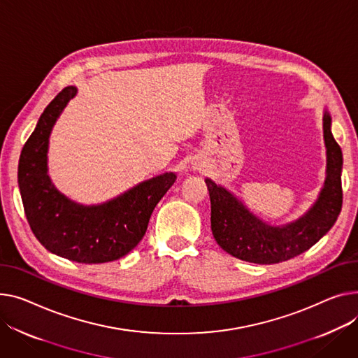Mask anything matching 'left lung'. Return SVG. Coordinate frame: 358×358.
Masks as SVG:
<instances>
[{"label": "left lung", "instance_id": "left-lung-1", "mask_svg": "<svg viewBox=\"0 0 358 358\" xmlns=\"http://www.w3.org/2000/svg\"><path fill=\"white\" fill-rule=\"evenodd\" d=\"M322 121L327 148L325 182L314 206L292 223H265L229 189L206 178L211 201V231L224 252L250 264H279L313 248L334 226L343 207V152L332 136L331 116L327 110Z\"/></svg>", "mask_w": 358, "mask_h": 358}]
</instances>
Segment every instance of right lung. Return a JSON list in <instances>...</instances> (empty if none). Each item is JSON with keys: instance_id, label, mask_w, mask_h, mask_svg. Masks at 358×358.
Segmentation results:
<instances>
[{"instance_id": "right-lung-1", "label": "right lung", "mask_w": 358, "mask_h": 358, "mask_svg": "<svg viewBox=\"0 0 358 358\" xmlns=\"http://www.w3.org/2000/svg\"><path fill=\"white\" fill-rule=\"evenodd\" d=\"M76 93L75 86L64 87L41 113L20 155L18 187L27 222L47 250L78 264H105L141 242L155 206L177 176H157L98 206L63 196L47 174V150L57 117Z\"/></svg>"}]
</instances>
